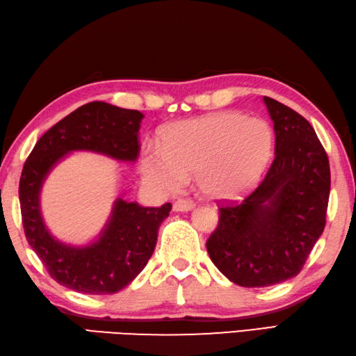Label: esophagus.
<instances>
[{
  "instance_id": "obj_1",
  "label": "esophagus",
  "mask_w": 356,
  "mask_h": 356,
  "mask_svg": "<svg viewBox=\"0 0 356 356\" xmlns=\"http://www.w3.org/2000/svg\"><path fill=\"white\" fill-rule=\"evenodd\" d=\"M193 209H195V202L191 199H179L172 205L174 211H190Z\"/></svg>"
}]
</instances>
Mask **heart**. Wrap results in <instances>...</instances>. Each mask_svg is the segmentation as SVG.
<instances>
[{
	"label": "heart",
	"instance_id": "1",
	"mask_svg": "<svg viewBox=\"0 0 356 356\" xmlns=\"http://www.w3.org/2000/svg\"><path fill=\"white\" fill-rule=\"evenodd\" d=\"M275 135L268 121L240 112H218L174 122L161 145L147 143L141 157L146 182L163 191L184 188L196 172L210 199H235L254 188L274 156Z\"/></svg>",
	"mask_w": 356,
	"mask_h": 356
}]
</instances>
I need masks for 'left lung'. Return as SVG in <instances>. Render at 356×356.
<instances>
[{"instance_id": "8db88e82", "label": "left lung", "mask_w": 356, "mask_h": 356, "mask_svg": "<svg viewBox=\"0 0 356 356\" xmlns=\"http://www.w3.org/2000/svg\"><path fill=\"white\" fill-rule=\"evenodd\" d=\"M274 121L275 154L243 202L219 207L207 252L230 282L245 288L282 283L300 273L325 227L330 165L312 124L264 96Z\"/></svg>"}]
</instances>
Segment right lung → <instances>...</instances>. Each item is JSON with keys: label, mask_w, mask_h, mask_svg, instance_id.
<instances>
[{"label": "right lung", "mask_w": 356, "mask_h": 356, "mask_svg": "<svg viewBox=\"0 0 356 356\" xmlns=\"http://www.w3.org/2000/svg\"><path fill=\"white\" fill-rule=\"evenodd\" d=\"M143 116L107 102H88L44 132L23 166L18 196L26 240L49 275L77 293L115 294L127 286L156 249L159 227L170 215L171 204L154 209L118 197L98 240L76 248L56 240L44 225L42 185L49 171L73 151L104 154L120 161L137 160Z\"/></svg>", "instance_id": "obj_1"}]
</instances>
